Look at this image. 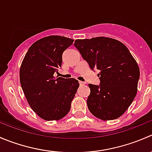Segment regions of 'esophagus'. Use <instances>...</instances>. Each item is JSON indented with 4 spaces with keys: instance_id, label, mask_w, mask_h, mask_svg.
Wrapping results in <instances>:
<instances>
[{
    "instance_id": "34e87169",
    "label": "esophagus",
    "mask_w": 152,
    "mask_h": 152,
    "mask_svg": "<svg viewBox=\"0 0 152 152\" xmlns=\"http://www.w3.org/2000/svg\"><path fill=\"white\" fill-rule=\"evenodd\" d=\"M79 84H80V85H85L86 84V82H82V81H79Z\"/></svg>"
}]
</instances>
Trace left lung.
<instances>
[{"instance_id":"obj_1","label":"left lung","mask_w":152,"mask_h":152,"mask_svg":"<svg viewBox=\"0 0 152 152\" xmlns=\"http://www.w3.org/2000/svg\"><path fill=\"white\" fill-rule=\"evenodd\" d=\"M74 46L92 70H99L100 85H88L90 113L104 121L121 116L137 94L140 78L139 67L129 50L120 41L104 37L76 39Z\"/></svg>"}]
</instances>
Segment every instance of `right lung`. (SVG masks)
Wrapping results in <instances>:
<instances>
[{"mask_svg": "<svg viewBox=\"0 0 152 152\" xmlns=\"http://www.w3.org/2000/svg\"><path fill=\"white\" fill-rule=\"evenodd\" d=\"M73 39L49 36L28 48L20 70L23 91L31 108L45 121H56L69 113L79 87L75 79L54 77L62 66V53Z\"/></svg>", "mask_w": 152, "mask_h": 152, "instance_id": "add662e5", "label": "right lung"}]
</instances>
